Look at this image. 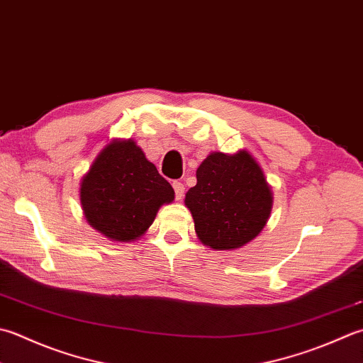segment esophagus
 Masks as SVG:
<instances>
[{
  "label": "esophagus",
  "mask_w": 363,
  "mask_h": 363,
  "mask_svg": "<svg viewBox=\"0 0 363 363\" xmlns=\"http://www.w3.org/2000/svg\"><path fill=\"white\" fill-rule=\"evenodd\" d=\"M173 189H174V194H176V200H181V198L184 196V190H186V187H184V184L179 182V181H174L173 182Z\"/></svg>",
  "instance_id": "obj_1"
}]
</instances>
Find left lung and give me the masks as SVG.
<instances>
[{"label":"left lung","mask_w":363,"mask_h":363,"mask_svg":"<svg viewBox=\"0 0 363 363\" xmlns=\"http://www.w3.org/2000/svg\"><path fill=\"white\" fill-rule=\"evenodd\" d=\"M195 231L214 250H234L264 228L272 191L262 169L247 151L214 152L196 169V186L186 195Z\"/></svg>","instance_id":"8db88e82"}]
</instances>
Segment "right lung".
Masks as SVG:
<instances>
[{
	"mask_svg": "<svg viewBox=\"0 0 363 363\" xmlns=\"http://www.w3.org/2000/svg\"><path fill=\"white\" fill-rule=\"evenodd\" d=\"M80 200L92 228L119 242L138 239L174 190L132 140L113 141L83 176Z\"/></svg>",
	"mask_w": 363,
	"mask_h": 363,
	"instance_id": "right-lung-1",
	"label": "right lung"
}]
</instances>
